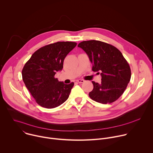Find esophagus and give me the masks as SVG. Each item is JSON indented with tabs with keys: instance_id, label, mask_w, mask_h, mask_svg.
Returning <instances> with one entry per match:
<instances>
[{
	"instance_id": "34e87169",
	"label": "esophagus",
	"mask_w": 153,
	"mask_h": 153,
	"mask_svg": "<svg viewBox=\"0 0 153 153\" xmlns=\"http://www.w3.org/2000/svg\"><path fill=\"white\" fill-rule=\"evenodd\" d=\"M77 82L79 83H83L85 82V80H83V79H79V80H77Z\"/></svg>"
}]
</instances>
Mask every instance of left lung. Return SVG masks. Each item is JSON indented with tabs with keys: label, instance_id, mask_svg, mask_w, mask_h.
Instances as JSON below:
<instances>
[{
	"label": "left lung",
	"instance_id": "1",
	"mask_svg": "<svg viewBox=\"0 0 153 153\" xmlns=\"http://www.w3.org/2000/svg\"><path fill=\"white\" fill-rule=\"evenodd\" d=\"M93 63L92 70L100 72L102 82L92 81L94 88L89 96L103 104L117 100L125 91L131 73L122 53L115 47L99 40L83 41L78 45ZM99 74V73H97Z\"/></svg>",
	"mask_w": 153,
	"mask_h": 153
}]
</instances>
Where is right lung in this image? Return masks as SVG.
Wrapping results in <instances>:
<instances>
[{
    "label": "right lung",
    "mask_w": 153,
    "mask_h": 153,
    "mask_svg": "<svg viewBox=\"0 0 153 153\" xmlns=\"http://www.w3.org/2000/svg\"><path fill=\"white\" fill-rule=\"evenodd\" d=\"M73 42H57L35 51L22 71L24 82L41 106L54 108L66 101L74 83L65 84L54 77L63 68V60L76 46Z\"/></svg>",
    "instance_id": "right-lung-1"
}]
</instances>
